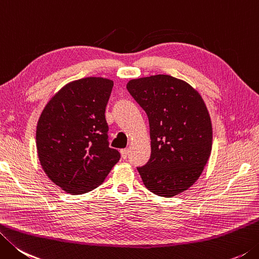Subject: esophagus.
Instances as JSON below:
<instances>
[{
    "label": "esophagus",
    "instance_id": "esophagus-1",
    "mask_svg": "<svg viewBox=\"0 0 259 259\" xmlns=\"http://www.w3.org/2000/svg\"><path fill=\"white\" fill-rule=\"evenodd\" d=\"M120 154H121V158L126 159V158H127V155H128V150L127 149L120 150Z\"/></svg>",
    "mask_w": 259,
    "mask_h": 259
}]
</instances>
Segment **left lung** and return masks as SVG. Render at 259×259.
<instances>
[{
	"label": "left lung",
	"mask_w": 259,
	"mask_h": 259,
	"mask_svg": "<svg viewBox=\"0 0 259 259\" xmlns=\"http://www.w3.org/2000/svg\"><path fill=\"white\" fill-rule=\"evenodd\" d=\"M126 88L149 118L151 157L138 168L144 186L161 197L182 194L196 183L211 155L205 102L186 81L167 74L130 80Z\"/></svg>",
	"instance_id": "obj_1"
}]
</instances>
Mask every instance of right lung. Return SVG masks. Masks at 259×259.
I'll use <instances>...</instances> for the list:
<instances>
[{
    "label": "right lung",
    "instance_id": "1",
    "mask_svg": "<svg viewBox=\"0 0 259 259\" xmlns=\"http://www.w3.org/2000/svg\"><path fill=\"white\" fill-rule=\"evenodd\" d=\"M114 81L89 76L71 81L54 95L39 116V162L52 182L71 195L101 185L120 154L109 148L107 102Z\"/></svg>",
    "mask_w": 259,
    "mask_h": 259
}]
</instances>
